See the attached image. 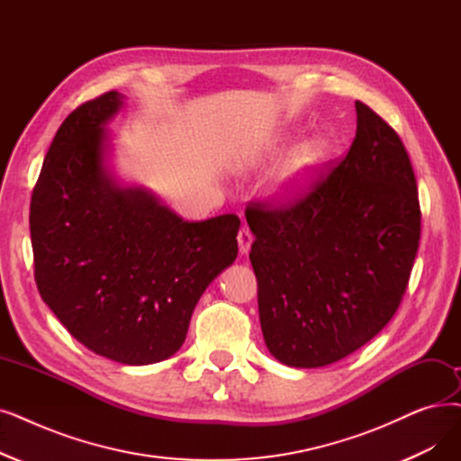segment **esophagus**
Returning <instances> with one entry per match:
<instances>
[{"label": "esophagus", "instance_id": "esophagus-1", "mask_svg": "<svg viewBox=\"0 0 461 461\" xmlns=\"http://www.w3.org/2000/svg\"><path fill=\"white\" fill-rule=\"evenodd\" d=\"M252 241H254V235H252V231L249 230V228H241L239 230V233H237V243H239V252L241 254H247L249 250H250V245H252Z\"/></svg>", "mask_w": 461, "mask_h": 461}]
</instances>
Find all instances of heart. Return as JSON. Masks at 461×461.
I'll return each instance as SVG.
<instances>
[{
  "label": "heart",
  "instance_id": "obj_1",
  "mask_svg": "<svg viewBox=\"0 0 461 461\" xmlns=\"http://www.w3.org/2000/svg\"><path fill=\"white\" fill-rule=\"evenodd\" d=\"M328 156V145L324 141H307L299 145L285 169L283 183L288 190H297L309 183L316 169L324 164Z\"/></svg>",
  "mask_w": 461,
  "mask_h": 461
}]
</instances>
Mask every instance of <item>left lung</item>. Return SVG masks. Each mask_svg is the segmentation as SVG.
I'll list each match as a JSON object with an SVG mask.
<instances>
[{"instance_id": "left-lung-1", "label": "left lung", "mask_w": 461, "mask_h": 461, "mask_svg": "<svg viewBox=\"0 0 461 461\" xmlns=\"http://www.w3.org/2000/svg\"><path fill=\"white\" fill-rule=\"evenodd\" d=\"M356 137L285 202H250V264L269 352L290 367L347 357L383 330L407 290L420 241L411 158L356 102Z\"/></svg>"}]
</instances>
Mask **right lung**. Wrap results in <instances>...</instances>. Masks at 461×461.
<instances>
[{"instance_id": "right-lung-1", "label": "right lung", "mask_w": 461, "mask_h": 461, "mask_svg": "<svg viewBox=\"0 0 461 461\" xmlns=\"http://www.w3.org/2000/svg\"><path fill=\"white\" fill-rule=\"evenodd\" d=\"M111 90L59 126L33 186V275L43 302L88 350L128 366L173 356L199 297L237 258V214L186 222L102 166Z\"/></svg>"}]
</instances>
